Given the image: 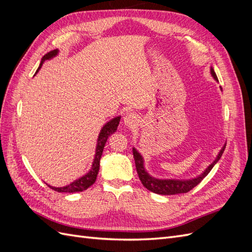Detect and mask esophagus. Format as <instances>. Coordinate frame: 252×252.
<instances>
[{"label": "esophagus", "instance_id": "34e87169", "mask_svg": "<svg viewBox=\"0 0 252 252\" xmlns=\"http://www.w3.org/2000/svg\"><path fill=\"white\" fill-rule=\"evenodd\" d=\"M139 123V117L136 116V114L134 113H127L125 118H124V124L127 126V127H130V128H133L135 127L136 125H138Z\"/></svg>", "mask_w": 252, "mask_h": 252}]
</instances>
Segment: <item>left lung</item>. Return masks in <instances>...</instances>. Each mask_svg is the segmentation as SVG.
<instances>
[{
    "label": "left lung",
    "instance_id": "1",
    "mask_svg": "<svg viewBox=\"0 0 252 252\" xmlns=\"http://www.w3.org/2000/svg\"><path fill=\"white\" fill-rule=\"evenodd\" d=\"M211 74L212 77L215 78L218 81V77L215 72V70L211 68ZM225 150V146L220 149L219 152V155L217 158L215 159L211 165L208 166V168L206 169L200 177H197L195 179L191 180H186V181H182V180H159V179H155L152 178L151 175L148 174V172L145 170L144 168V161L142 156L139 154L136 149H132L133 152V157H134V162H135V167H136V171H138L139 178L142 182V184L145 188H147L150 191L158 193V194H164V195H171V194H179V193H186L190 191L192 188H194L196 185H199L201 181L207 175L210 170L212 169V167L215 166L219 159L222 157L223 152Z\"/></svg>",
    "mask_w": 252,
    "mask_h": 252
}]
</instances>
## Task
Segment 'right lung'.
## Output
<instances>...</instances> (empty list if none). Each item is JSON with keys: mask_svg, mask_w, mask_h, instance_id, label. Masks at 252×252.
<instances>
[{"mask_svg": "<svg viewBox=\"0 0 252 252\" xmlns=\"http://www.w3.org/2000/svg\"><path fill=\"white\" fill-rule=\"evenodd\" d=\"M59 50L55 49L52 51H49L48 53H46L41 61V64L37 68V70L40 69L42 64L44 63V61L49 60L53 57H56L58 55ZM120 120L121 117H117L112 119L111 121H109L108 123H106L104 125V127L102 128V130L100 132V135H98V139H97V144H96V149H95V156H94V164L93 167H91V169L88 173H86L84 177L78 179L77 181L72 182L71 184L67 185L65 187H52L49 186L51 189L55 190V191L58 192H68V193H73V192H79V191H84V190H86L88 187H90L91 185L94 184L96 180L97 177V172L98 169H100V161H101V158H102V154H103V149L105 147V144L107 142L109 136L117 131V128L119 126L120 123Z\"/></svg>", "mask_w": 252, "mask_h": 252, "instance_id": "right-lung-1", "label": "right lung"}]
</instances>
